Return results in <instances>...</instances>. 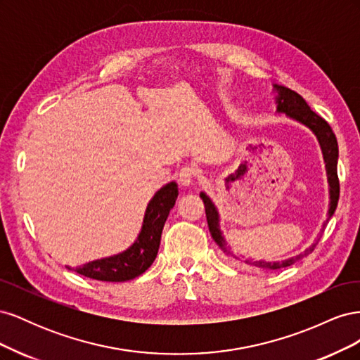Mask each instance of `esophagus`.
<instances>
[{
  "label": "esophagus",
  "mask_w": 360,
  "mask_h": 360,
  "mask_svg": "<svg viewBox=\"0 0 360 360\" xmlns=\"http://www.w3.org/2000/svg\"><path fill=\"white\" fill-rule=\"evenodd\" d=\"M195 176H197V172H195V169L192 167H184L180 169L179 172V183L180 186L183 188H188L191 186V184L193 183L195 180Z\"/></svg>",
  "instance_id": "esophagus-1"
}]
</instances>
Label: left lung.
Segmentation results:
<instances>
[{
    "label": "left lung",
    "instance_id": "8db88e82",
    "mask_svg": "<svg viewBox=\"0 0 360 360\" xmlns=\"http://www.w3.org/2000/svg\"><path fill=\"white\" fill-rule=\"evenodd\" d=\"M274 90L276 91V112L285 114L287 117L296 120V122L302 123L303 126H307L308 129L312 130V134L317 136L319 144L321 147L323 151V159L326 163V172H328V181H329V212H328V219H326L323 230L326 224L329 222L330 217L333 216L336 205H338V200H340V180H338V141L336 136L333 134L332 127L329 126V123L326 122L324 118H321L320 115L315 114L311 108L308 106V103L304 102L303 97L300 94H297L296 91H292L287 86L282 85H276L274 84ZM200 197L204 202L205 207V216H207V224H209V230L210 234L213 237V240L216 242V245L219 246L226 255H231L233 258L243 261L245 264L254 266L258 269L263 270H276V269H282V267H288L291 264L296 263L297 259H300L302 257H304L307 254H309L311 250H314L315 245L319 242L312 243L303 254H299L296 257L287 258L284 261H264V259H250V258H245L240 255H234L230 246H228L225 237L222 236V231L219 228V213H217L216 205L213 204V201L207 197L205 192H201ZM321 230V233H323ZM321 236V234H320Z\"/></svg>",
    "mask_w": 360,
    "mask_h": 360
}]
</instances>
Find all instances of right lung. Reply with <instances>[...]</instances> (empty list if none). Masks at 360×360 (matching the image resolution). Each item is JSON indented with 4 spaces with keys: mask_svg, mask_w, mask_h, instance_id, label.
I'll return each instance as SVG.
<instances>
[{
    "mask_svg": "<svg viewBox=\"0 0 360 360\" xmlns=\"http://www.w3.org/2000/svg\"><path fill=\"white\" fill-rule=\"evenodd\" d=\"M177 197L179 188L176 181L160 188L147 205L136 240L117 255L94 259L91 263L76 267V274L106 282H123L143 275L153 264L158 255L163 225Z\"/></svg>",
    "mask_w": 360,
    "mask_h": 360,
    "instance_id": "1",
    "label": "right lung"
}]
</instances>
